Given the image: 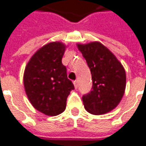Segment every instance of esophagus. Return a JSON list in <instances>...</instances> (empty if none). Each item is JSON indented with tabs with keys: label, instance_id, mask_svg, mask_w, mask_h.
I'll list each match as a JSON object with an SVG mask.
<instances>
[{
	"label": "esophagus",
	"instance_id": "obj_1",
	"mask_svg": "<svg viewBox=\"0 0 146 146\" xmlns=\"http://www.w3.org/2000/svg\"><path fill=\"white\" fill-rule=\"evenodd\" d=\"M73 84H74V87H75V88H78V80H75V81H73Z\"/></svg>",
	"mask_w": 146,
	"mask_h": 146
}]
</instances>
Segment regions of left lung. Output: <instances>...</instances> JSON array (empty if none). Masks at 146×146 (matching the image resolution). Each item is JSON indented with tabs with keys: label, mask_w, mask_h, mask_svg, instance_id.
Here are the masks:
<instances>
[{
	"label": "left lung",
	"mask_w": 146,
	"mask_h": 146,
	"mask_svg": "<svg viewBox=\"0 0 146 146\" xmlns=\"http://www.w3.org/2000/svg\"><path fill=\"white\" fill-rule=\"evenodd\" d=\"M92 79V90L82 96L85 109L93 115L113 110L122 98L125 88V72L115 55L98 42L78 44Z\"/></svg>",
	"instance_id": "left-lung-1"
}]
</instances>
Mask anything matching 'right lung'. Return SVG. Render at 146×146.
Returning <instances> with one entry per match:
<instances>
[{
    "mask_svg": "<svg viewBox=\"0 0 146 146\" xmlns=\"http://www.w3.org/2000/svg\"><path fill=\"white\" fill-rule=\"evenodd\" d=\"M64 44L49 43L32 56L24 73V85L33 107L47 116H57L66 108L67 98L74 89L62 64Z\"/></svg>",
    "mask_w": 146,
    "mask_h": 146,
    "instance_id": "add662e5",
    "label": "right lung"
}]
</instances>
